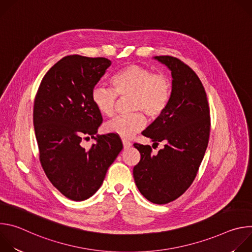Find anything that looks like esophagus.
<instances>
[{
  "mask_svg": "<svg viewBox=\"0 0 252 252\" xmlns=\"http://www.w3.org/2000/svg\"><path fill=\"white\" fill-rule=\"evenodd\" d=\"M123 145H124V149H129L131 147V143L126 139H123Z\"/></svg>",
  "mask_w": 252,
  "mask_h": 252,
  "instance_id": "obj_1",
  "label": "esophagus"
}]
</instances>
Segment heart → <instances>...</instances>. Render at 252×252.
Here are the masks:
<instances>
[{"instance_id":"heart-1","label":"heart","mask_w":252,"mask_h":252,"mask_svg":"<svg viewBox=\"0 0 252 252\" xmlns=\"http://www.w3.org/2000/svg\"><path fill=\"white\" fill-rule=\"evenodd\" d=\"M113 90L95 87L92 92V101L99 114L112 117L117 105V95L128 96V110L139 111L155 119L162 114L170 96V83L163 75L138 64H129L112 79ZM139 112L118 117L103 126L107 133L124 138H131L146 126L145 117Z\"/></svg>"}]
</instances>
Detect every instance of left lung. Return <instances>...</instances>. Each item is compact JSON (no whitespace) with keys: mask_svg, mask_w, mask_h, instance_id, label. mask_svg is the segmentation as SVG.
<instances>
[{"mask_svg":"<svg viewBox=\"0 0 252 252\" xmlns=\"http://www.w3.org/2000/svg\"><path fill=\"white\" fill-rule=\"evenodd\" d=\"M154 59L170 70L171 93L162 114L142 135L164 148L155 156L150 146L134 143L140 160L133 177L148 200L165 204L184 194L194 181L208 145L210 117L204 88L194 71L170 56Z\"/></svg>","mask_w":252,"mask_h":252,"instance_id":"obj_1","label":"left lung"}]
</instances>
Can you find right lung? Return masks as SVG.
Wrapping results in <instances>:
<instances>
[{"label":"right lung","instance_id":"add662e5","mask_svg":"<svg viewBox=\"0 0 252 252\" xmlns=\"http://www.w3.org/2000/svg\"><path fill=\"white\" fill-rule=\"evenodd\" d=\"M111 64L105 58L64 57L48 70L35 95L33 126L42 166L52 185L75 201L98 190L123 150L117 134H96L102 118L92 101ZM90 137L96 143L87 151L80 142Z\"/></svg>","mask_w":252,"mask_h":252}]
</instances>
